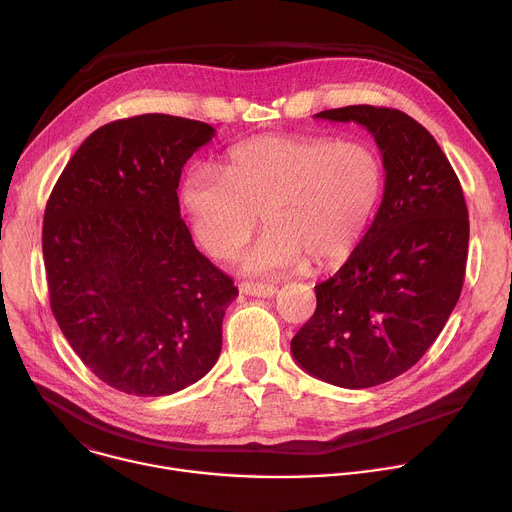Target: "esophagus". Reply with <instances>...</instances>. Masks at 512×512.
Listing matches in <instances>:
<instances>
[{"label": "esophagus", "instance_id": "34e87169", "mask_svg": "<svg viewBox=\"0 0 512 512\" xmlns=\"http://www.w3.org/2000/svg\"><path fill=\"white\" fill-rule=\"evenodd\" d=\"M241 294L253 296V298H273L277 294L275 285H265V283H241Z\"/></svg>", "mask_w": 512, "mask_h": 512}]
</instances>
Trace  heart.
Listing matches in <instances>:
<instances>
[{
    "label": "heart",
    "mask_w": 512,
    "mask_h": 512,
    "mask_svg": "<svg viewBox=\"0 0 512 512\" xmlns=\"http://www.w3.org/2000/svg\"><path fill=\"white\" fill-rule=\"evenodd\" d=\"M383 188V160L367 141L259 135L233 145L223 170L190 166L180 202L194 239L214 259H231L261 214L267 229L239 257V269L271 277L306 261L330 267L346 259L367 233Z\"/></svg>",
    "instance_id": "heart-1"
}]
</instances>
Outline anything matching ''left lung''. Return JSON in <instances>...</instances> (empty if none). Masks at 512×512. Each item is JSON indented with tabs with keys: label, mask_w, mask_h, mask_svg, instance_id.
Wrapping results in <instances>:
<instances>
[{
	"label": "left lung",
	"mask_w": 512,
	"mask_h": 512,
	"mask_svg": "<svg viewBox=\"0 0 512 512\" xmlns=\"http://www.w3.org/2000/svg\"><path fill=\"white\" fill-rule=\"evenodd\" d=\"M314 117L375 137L385 192L348 261L316 285V312L291 354L320 381L367 389L409 371L444 330L464 285L468 208L446 154L407 113L350 105Z\"/></svg>",
	"instance_id": "8db88e82"
}]
</instances>
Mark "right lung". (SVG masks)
<instances>
[{"instance_id": "add662e5", "label": "right lung", "mask_w": 512, "mask_h": 512, "mask_svg": "<svg viewBox=\"0 0 512 512\" xmlns=\"http://www.w3.org/2000/svg\"><path fill=\"white\" fill-rule=\"evenodd\" d=\"M214 133L162 113L107 123L70 158L46 204L52 314L87 369L127 395L178 393L221 354L239 289L194 247L176 192Z\"/></svg>"}]
</instances>
